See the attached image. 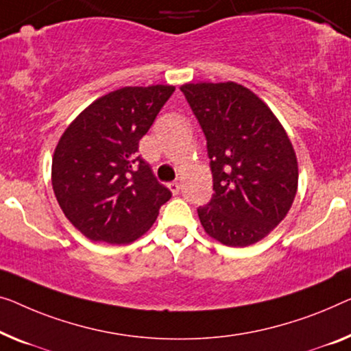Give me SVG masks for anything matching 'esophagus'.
Instances as JSON below:
<instances>
[{
  "instance_id": "obj_1",
  "label": "esophagus",
  "mask_w": 351,
  "mask_h": 351,
  "mask_svg": "<svg viewBox=\"0 0 351 351\" xmlns=\"http://www.w3.org/2000/svg\"><path fill=\"white\" fill-rule=\"evenodd\" d=\"M169 189L171 191V193H173V195H178V193H180V189H181L180 182H178V181L169 182Z\"/></svg>"
}]
</instances>
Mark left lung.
<instances>
[{"mask_svg": "<svg viewBox=\"0 0 351 351\" xmlns=\"http://www.w3.org/2000/svg\"><path fill=\"white\" fill-rule=\"evenodd\" d=\"M205 134L213 197L197 209L205 232L232 247L265 238L287 216L298 162L274 113L234 82L181 86Z\"/></svg>", "mask_w": 351, "mask_h": 351, "instance_id": "1", "label": "left lung"}]
</instances>
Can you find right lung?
I'll list each match as a JSON object with an SVG mask.
<instances>
[{"label":"right lung","instance_id":"right-lung-1","mask_svg":"<svg viewBox=\"0 0 351 351\" xmlns=\"http://www.w3.org/2000/svg\"><path fill=\"white\" fill-rule=\"evenodd\" d=\"M175 86H128L74 119L56 146L51 184L62 213L93 241L130 243L148 232L171 192L137 154Z\"/></svg>","mask_w":351,"mask_h":351}]
</instances>
